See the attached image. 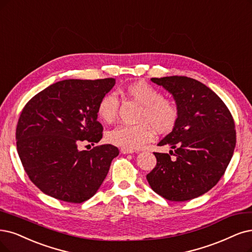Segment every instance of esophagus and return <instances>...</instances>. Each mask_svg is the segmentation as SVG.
Wrapping results in <instances>:
<instances>
[{"label":"esophagus","mask_w":252,"mask_h":252,"mask_svg":"<svg viewBox=\"0 0 252 252\" xmlns=\"http://www.w3.org/2000/svg\"><path fill=\"white\" fill-rule=\"evenodd\" d=\"M120 153L124 154V155H126V154H133L134 151H129V150H126V148H120Z\"/></svg>","instance_id":"1"}]
</instances>
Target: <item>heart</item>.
Segmentation results:
<instances>
[{"instance_id":"obj_1","label":"heart","mask_w":252,"mask_h":252,"mask_svg":"<svg viewBox=\"0 0 252 252\" xmlns=\"http://www.w3.org/2000/svg\"><path fill=\"white\" fill-rule=\"evenodd\" d=\"M125 92L142 105L139 121L144 124L118 126L108 134L111 143L129 151L139 150L153 140L152 127L158 133H167L173 128L179 117L178 107L173 100L163 97L159 89L144 81H137L128 84ZM118 106L117 96L107 93L101 96L96 106L97 116L104 123H113L117 117Z\"/></svg>"}]
</instances>
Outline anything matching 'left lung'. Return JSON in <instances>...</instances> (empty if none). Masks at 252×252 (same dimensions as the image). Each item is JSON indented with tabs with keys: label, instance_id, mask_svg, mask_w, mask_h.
I'll use <instances>...</instances> for the list:
<instances>
[{
	"label": "left lung",
	"instance_id": "obj_1",
	"mask_svg": "<svg viewBox=\"0 0 252 252\" xmlns=\"http://www.w3.org/2000/svg\"><path fill=\"white\" fill-rule=\"evenodd\" d=\"M151 80L171 93L179 117L172 132L158 143L173 151L170 155L154 153L157 165L146 175L147 182L167 200L196 198L219 182L231 160L234 118L216 93L196 80L182 76Z\"/></svg>",
	"mask_w": 252,
	"mask_h": 252
}]
</instances>
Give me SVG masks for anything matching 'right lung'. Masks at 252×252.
<instances>
[{
    "mask_svg": "<svg viewBox=\"0 0 252 252\" xmlns=\"http://www.w3.org/2000/svg\"><path fill=\"white\" fill-rule=\"evenodd\" d=\"M115 79L64 80L46 87L24 107L16 126V147L26 173L44 194L66 202L92 197L119 154L111 144L79 151L81 142L97 143L102 126L96 106Z\"/></svg>",
    "mask_w": 252,
    "mask_h": 252,
    "instance_id": "right-lung-1",
    "label": "right lung"
}]
</instances>
